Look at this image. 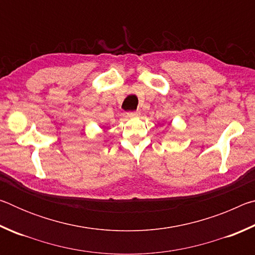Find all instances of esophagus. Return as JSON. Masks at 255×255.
<instances>
[{
	"label": "esophagus",
	"instance_id": "esophagus-1",
	"mask_svg": "<svg viewBox=\"0 0 255 255\" xmlns=\"http://www.w3.org/2000/svg\"><path fill=\"white\" fill-rule=\"evenodd\" d=\"M140 112L139 111H129L127 112V116L129 118H136V117H139Z\"/></svg>",
	"mask_w": 255,
	"mask_h": 255
}]
</instances>
